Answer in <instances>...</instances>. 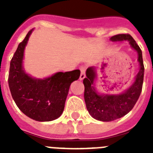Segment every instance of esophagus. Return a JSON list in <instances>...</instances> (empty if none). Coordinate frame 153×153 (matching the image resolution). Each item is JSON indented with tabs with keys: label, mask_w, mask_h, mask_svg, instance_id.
Segmentation results:
<instances>
[{
	"label": "esophagus",
	"mask_w": 153,
	"mask_h": 153,
	"mask_svg": "<svg viewBox=\"0 0 153 153\" xmlns=\"http://www.w3.org/2000/svg\"><path fill=\"white\" fill-rule=\"evenodd\" d=\"M80 76H79V79L83 80L85 77H86V74H85V68L84 67H80Z\"/></svg>",
	"instance_id": "esophagus-1"
}]
</instances>
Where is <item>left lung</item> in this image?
<instances>
[{
  "mask_svg": "<svg viewBox=\"0 0 153 153\" xmlns=\"http://www.w3.org/2000/svg\"><path fill=\"white\" fill-rule=\"evenodd\" d=\"M110 40L113 42L129 41L130 47L137 52L140 70L135 76L134 82L123 93L104 94L99 93L96 90L94 82L97 76V68L95 67L87 68L86 77L83 79L86 109L93 118L102 122H110L120 119L130 111L140 96L144 76L142 51L134 39L129 34H117L112 36Z\"/></svg>",
  "mask_w": 153,
  "mask_h": 153,
  "instance_id": "obj_1",
  "label": "left lung"
}]
</instances>
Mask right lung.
Here are the masks:
<instances>
[{"label": "right lung", "instance_id": "right-lung-1", "mask_svg": "<svg viewBox=\"0 0 153 153\" xmlns=\"http://www.w3.org/2000/svg\"><path fill=\"white\" fill-rule=\"evenodd\" d=\"M33 30H30L19 44L12 57L8 84L13 100L23 113L36 121L49 122L59 118L63 113L70 84L79 79L80 71L58 72L44 79L27 74L23 60Z\"/></svg>", "mask_w": 153, "mask_h": 153}]
</instances>
